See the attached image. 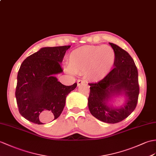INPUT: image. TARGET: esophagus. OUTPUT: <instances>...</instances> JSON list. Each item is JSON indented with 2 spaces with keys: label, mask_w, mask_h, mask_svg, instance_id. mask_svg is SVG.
Here are the masks:
<instances>
[{
  "label": "esophagus",
  "mask_w": 156,
  "mask_h": 156,
  "mask_svg": "<svg viewBox=\"0 0 156 156\" xmlns=\"http://www.w3.org/2000/svg\"><path fill=\"white\" fill-rule=\"evenodd\" d=\"M84 82H85V81L84 80H78L77 81L78 86H80V85H82V84H84Z\"/></svg>",
  "instance_id": "obj_1"
}]
</instances>
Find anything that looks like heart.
<instances>
[{"instance_id":"b5f03b06","label":"heart","mask_w":156,"mask_h":156,"mask_svg":"<svg viewBox=\"0 0 156 156\" xmlns=\"http://www.w3.org/2000/svg\"><path fill=\"white\" fill-rule=\"evenodd\" d=\"M115 59L109 46H84L72 51L68 66L76 74L90 72L95 78H103L109 73Z\"/></svg>"}]
</instances>
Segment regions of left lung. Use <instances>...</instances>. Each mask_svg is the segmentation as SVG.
Returning <instances> with one entry per match:
<instances>
[{
  "mask_svg": "<svg viewBox=\"0 0 156 156\" xmlns=\"http://www.w3.org/2000/svg\"><path fill=\"white\" fill-rule=\"evenodd\" d=\"M115 55L114 68L99 82L89 83L90 92L88 108L90 113L99 120L115 124L124 120L137 106L140 93L138 72L129 54L118 45L110 42ZM124 92L127 102L120 108L107 106L106 101L112 94Z\"/></svg>",
  "mask_w": 156,
  "mask_h": 156,
  "instance_id": "obj_1",
  "label": "left lung"
}]
</instances>
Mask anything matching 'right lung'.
I'll use <instances>...</instances> for the list:
<instances>
[{"label":"right lung","mask_w":156,"mask_h":156,"mask_svg":"<svg viewBox=\"0 0 156 156\" xmlns=\"http://www.w3.org/2000/svg\"><path fill=\"white\" fill-rule=\"evenodd\" d=\"M70 46L46 47L27 57L17 76L15 96L22 116L37 124L58 118L67 95L77 86H65L54 74L62 72L60 63Z\"/></svg>","instance_id":"right-lung-1"}]
</instances>
